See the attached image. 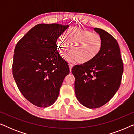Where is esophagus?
Masks as SVG:
<instances>
[{
  "instance_id": "esophagus-1",
  "label": "esophagus",
  "mask_w": 134,
  "mask_h": 134,
  "mask_svg": "<svg viewBox=\"0 0 134 134\" xmlns=\"http://www.w3.org/2000/svg\"><path fill=\"white\" fill-rule=\"evenodd\" d=\"M69 70H70V72H71V69H72V68L73 65H71V64H69Z\"/></svg>"
}]
</instances>
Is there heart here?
<instances>
[{
	"label": "heart",
	"mask_w": 134,
	"mask_h": 134,
	"mask_svg": "<svg viewBox=\"0 0 134 134\" xmlns=\"http://www.w3.org/2000/svg\"><path fill=\"white\" fill-rule=\"evenodd\" d=\"M102 40L98 34L82 29H72L66 34V38L60 36L57 40L58 52L62 58H65L71 47V52L67 57L69 61H77L87 63L93 60L99 53Z\"/></svg>",
	"instance_id": "b5f03b06"
}]
</instances>
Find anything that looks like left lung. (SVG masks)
Segmentation results:
<instances>
[{
    "instance_id": "obj_1",
    "label": "left lung",
    "mask_w": 134,
    "mask_h": 134,
    "mask_svg": "<svg viewBox=\"0 0 134 134\" xmlns=\"http://www.w3.org/2000/svg\"><path fill=\"white\" fill-rule=\"evenodd\" d=\"M94 30L102 40L99 53L88 63L74 66L71 71L75 77L76 98L89 109L101 107L113 98L123 73L118 42L106 31L99 28Z\"/></svg>"
}]
</instances>
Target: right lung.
<instances>
[{"label":"right lung","instance_id":"add662e5","mask_svg":"<svg viewBox=\"0 0 134 134\" xmlns=\"http://www.w3.org/2000/svg\"><path fill=\"white\" fill-rule=\"evenodd\" d=\"M69 27L58 24H40L16 44L13 75L19 91L34 105L47 107L57 99L68 63L59 55L58 38Z\"/></svg>","mask_w":134,"mask_h":134}]
</instances>
